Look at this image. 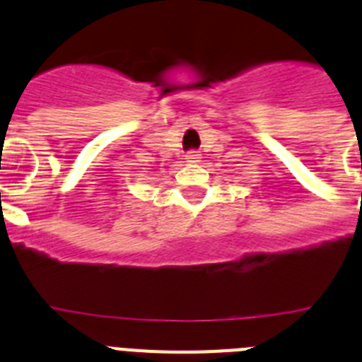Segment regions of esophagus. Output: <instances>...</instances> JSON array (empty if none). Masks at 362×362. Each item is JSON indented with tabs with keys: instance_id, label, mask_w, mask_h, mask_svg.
Instances as JSON below:
<instances>
[{
	"instance_id": "obj_1",
	"label": "esophagus",
	"mask_w": 362,
	"mask_h": 362,
	"mask_svg": "<svg viewBox=\"0 0 362 362\" xmlns=\"http://www.w3.org/2000/svg\"><path fill=\"white\" fill-rule=\"evenodd\" d=\"M200 153L198 151H189L187 155H185V162H189V164H198L200 162Z\"/></svg>"
}]
</instances>
